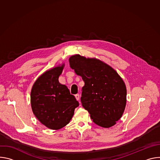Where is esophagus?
<instances>
[{
    "label": "esophagus",
    "instance_id": "obj_1",
    "mask_svg": "<svg viewBox=\"0 0 160 160\" xmlns=\"http://www.w3.org/2000/svg\"><path fill=\"white\" fill-rule=\"evenodd\" d=\"M75 98H76V99H77V101H79V99H80V95H79V94H76V95L75 96Z\"/></svg>",
    "mask_w": 160,
    "mask_h": 160
}]
</instances>
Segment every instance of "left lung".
Segmentation results:
<instances>
[{"mask_svg": "<svg viewBox=\"0 0 160 160\" xmlns=\"http://www.w3.org/2000/svg\"><path fill=\"white\" fill-rule=\"evenodd\" d=\"M69 62L85 82L81 102L91 119L104 128L115 125L127 103V88L122 77L111 66L95 58L76 54L69 58Z\"/></svg>", "mask_w": 160, "mask_h": 160, "instance_id": "left-lung-1", "label": "left lung"}]
</instances>
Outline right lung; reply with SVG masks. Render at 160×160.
<instances>
[{
  "label": "right lung",
  "instance_id": "add662e5",
  "mask_svg": "<svg viewBox=\"0 0 160 160\" xmlns=\"http://www.w3.org/2000/svg\"><path fill=\"white\" fill-rule=\"evenodd\" d=\"M64 64L43 73L33 83L30 95L32 111L38 121L48 128L59 130L72 120L79 106L74 96L58 78Z\"/></svg>",
  "mask_w": 160,
  "mask_h": 160
}]
</instances>
